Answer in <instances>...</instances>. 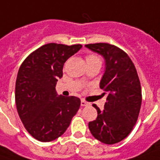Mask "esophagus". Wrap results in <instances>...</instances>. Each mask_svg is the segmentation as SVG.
<instances>
[{
	"label": "esophagus",
	"instance_id": "esophagus-1",
	"mask_svg": "<svg viewBox=\"0 0 160 160\" xmlns=\"http://www.w3.org/2000/svg\"><path fill=\"white\" fill-rule=\"evenodd\" d=\"M80 105H81V107H87V106H89V103L87 102V101H85V100H81Z\"/></svg>",
	"mask_w": 160,
	"mask_h": 160
}]
</instances>
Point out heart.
<instances>
[{
    "instance_id": "obj_1",
    "label": "heart",
    "mask_w": 160,
    "mask_h": 160,
    "mask_svg": "<svg viewBox=\"0 0 160 160\" xmlns=\"http://www.w3.org/2000/svg\"><path fill=\"white\" fill-rule=\"evenodd\" d=\"M86 59H87V62H91V61L99 60V57L96 56L95 54H88L87 57H86Z\"/></svg>"
}]
</instances>
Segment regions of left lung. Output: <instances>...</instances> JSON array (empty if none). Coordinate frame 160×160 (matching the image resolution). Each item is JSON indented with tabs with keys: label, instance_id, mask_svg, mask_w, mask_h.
<instances>
[{
	"label": "left lung",
	"instance_id": "8db88e82",
	"mask_svg": "<svg viewBox=\"0 0 160 160\" xmlns=\"http://www.w3.org/2000/svg\"><path fill=\"white\" fill-rule=\"evenodd\" d=\"M106 60V71L99 88L107 96L103 111L88 123L92 136L100 142L112 145L129 135L138 120L142 102L141 86L134 64L122 49L108 43L85 45Z\"/></svg>",
	"mask_w": 160,
	"mask_h": 160
}]
</instances>
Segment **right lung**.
Segmentation results:
<instances>
[{
	"label": "right lung",
	"instance_id": "right-lung-1",
	"mask_svg": "<svg viewBox=\"0 0 160 160\" xmlns=\"http://www.w3.org/2000/svg\"><path fill=\"white\" fill-rule=\"evenodd\" d=\"M81 48L48 43L32 52L20 67L15 83L18 114L26 130L39 141L61 137L80 108L79 98L59 96L55 87L66 61Z\"/></svg>",
	"mask_w": 160,
	"mask_h": 160
}]
</instances>
